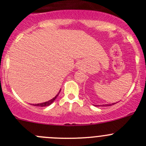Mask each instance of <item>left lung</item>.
Returning a JSON list of instances; mask_svg holds the SVG:
<instances>
[{
  "label": "left lung",
  "mask_w": 146,
  "mask_h": 146,
  "mask_svg": "<svg viewBox=\"0 0 146 146\" xmlns=\"http://www.w3.org/2000/svg\"><path fill=\"white\" fill-rule=\"evenodd\" d=\"M116 103H113V104H103V105H95V106H112V105H114Z\"/></svg>",
  "instance_id": "8db88e82"
}]
</instances>
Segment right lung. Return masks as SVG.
I'll use <instances>...</instances> for the list:
<instances>
[{"instance_id": "1", "label": "right lung", "mask_w": 146, "mask_h": 146, "mask_svg": "<svg viewBox=\"0 0 146 146\" xmlns=\"http://www.w3.org/2000/svg\"><path fill=\"white\" fill-rule=\"evenodd\" d=\"M60 90H61V89H60ZM60 90L59 91V93L57 94L56 96L54 97L53 99H51V100H48V101L47 102H43V103H40V104H32L33 106H40V107H44V106H48L51 105L52 103H53V102L55 101V100L57 98V97L58 96V95H59Z\"/></svg>"}]
</instances>
